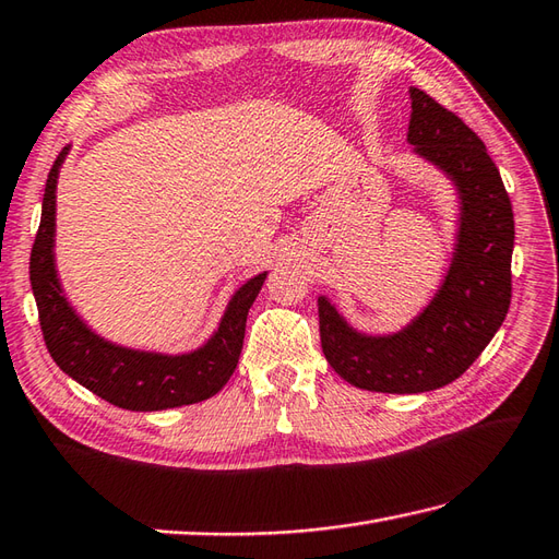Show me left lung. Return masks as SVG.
I'll return each instance as SVG.
<instances>
[{"instance_id": "obj_1", "label": "left lung", "mask_w": 559, "mask_h": 559, "mask_svg": "<svg viewBox=\"0 0 559 559\" xmlns=\"http://www.w3.org/2000/svg\"><path fill=\"white\" fill-rule=\"evenodd\" d=\"M407 140L457 186L462 212L448 276L421 314L393 335L357 333L319 297L321 349L347 383L426 393L469 369L502 326L512 297L514 214L498 166L457 114L412 87Z\"/></svg>"}]
</instances>
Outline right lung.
<instances>
[{"label": "right lung", "instance_id": "add662e5", "mask_svg": "<svg viewBox=\"0 0 559 559\" xmlns=\"http://www.w3.org/2000/svg\"><path fill=\"white\" fill-rule=\"evenodd\" d=\"M67 150L69 147H63L49 168L40 228H37L31 252V285L51 359L73 381L121 409L157 412L192 405V402L216 395L238 367L245 321L266 274L250 278L230 297L218 331L194 353H140V349L99 338L63 297L55 269V252H51L55 250L57 176Z\"/></svg>", "mask_w": 559, "mask_h": 559}]
</instances>
